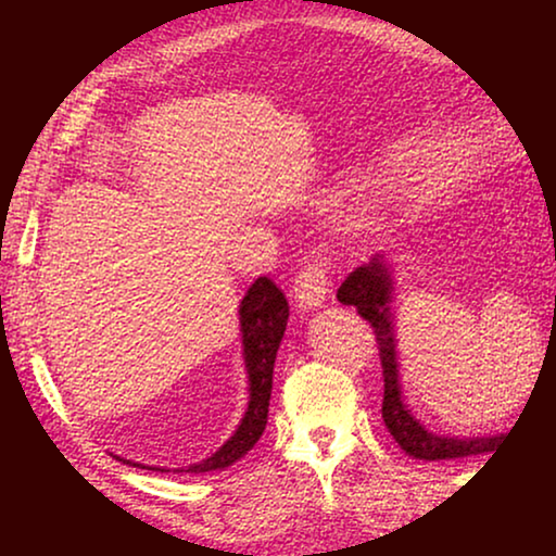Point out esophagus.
<instances>
[{"mask_svg": "<svg viewBox=\"0 0 556 556\" xmlns=\"http://www.w3.org/2000/svg\"><path fill=\"white\" fill-rule=\"evenodd\" d=\"M329 271L331 261L321 253L305 261V266L295 277V300L300 308H316L324 303L329 292Z\"/></svg>", "mask_w": 556, "mask_h": 556, "instance_id": "obj_1", "label": "esophagus"}]
</instances>
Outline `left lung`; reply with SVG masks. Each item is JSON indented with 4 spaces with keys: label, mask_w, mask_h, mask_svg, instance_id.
Here are the masks:
<instances>
[{
    "label": "left lung",
    "mask_w": 556,
    "mask_h": 556,
    "mask_svg": "<svg viewBox=\"0 0 556 556\" xmlns=\"http://www.w3.org/2000/svg\"><path fill=\"white\" fill-rule=\"evenodd\" d=\"M389 295H392V282H389L387 266L381 258L361 266L344 279L337 300L342 305H355L358 314L371 324L376 344H379L381 371H384V402H381V418H384L389 433L394 437L407 455L418 460H452V457L481 455V452H494L504 437H483V439H446L426 431L416 418L402 405L400 379H397V355H394V329L392 314H389Z\"/></svg>",
    "instance_id": "1"
}]
</instances>
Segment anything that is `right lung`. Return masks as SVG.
Segmentation results:
<instances>
[{"mask_svg":"<svg viewBox=\"0 0 556 556\" xmlns=\"http://www.w3.org/2000/svg\"><path fill=\"white\" fill-rule=\"evenodd\" d=\"M287 316H290V308H287L285 292L269 277H258L240 303L242 353H245L248 381H251V402H248L245 418L219 452H214L208 460L188 465L185 473H208V470L227 468V465L238 463L242 455H248V450L261 439L266 429V416H269L274 361H277L279 342L285 337Z\"/></svg>","mask_w":556,"mask_h":556,"instance_id":"right-lung-1","label":"right lung"}]
</instances>
